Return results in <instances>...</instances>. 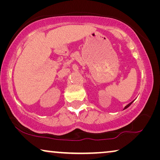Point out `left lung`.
<instances>
[{"label":"left lung","instance_id":"8db88e82","mask_svg":"<svg viewBox=\"0 0 160 160\" xmlns=\"http://www.w3.org/2000/svg\"><path fill=\"white\" fill-rule=\"evenodd\" d=\"M133 102H134V101H132V102H130V103H129L128 105H127V106H126L125 107H124V109H126V108H128V107H129V106H130V105H131V104H132Z\"/></svg>","mask_w":160,"mask_h":160}]
</instances>
